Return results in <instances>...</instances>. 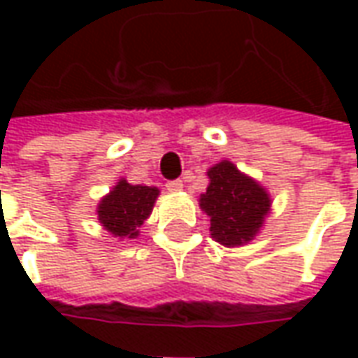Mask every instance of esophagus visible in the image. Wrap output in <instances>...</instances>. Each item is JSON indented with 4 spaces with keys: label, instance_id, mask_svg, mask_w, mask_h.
<instances>
[{
    "label": "esophagus",
    "instance_id": "1",
    "mask_svg": "<svg viewBox=\"0 0 358 358\" xmlns=\"http://www.w3.org/2000/svg\"><path fill=\"white\" fill-rule=\"evenodd\" d=\"M184 187V182L182 180H171V182H166V189L169 192H180Z\"/></svg>",
    "mask_w": 358,
    "mask_h": 358
}]
</instances>
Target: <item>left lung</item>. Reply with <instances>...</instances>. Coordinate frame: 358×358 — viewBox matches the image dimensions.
<instances>
[{"label": "left lung", "mask_w": 358, "mask_h": 358, "mask_svg": "<svg viewBox=\"0 0 358 358\" xmlns=\"http://www.w3.org/2000/svg\"><path fill=\"white\" fill-rule=\"evenodd\" d=\"M207 176L209 186L199 205L210 218V236L226 248L253 240L270 210L266 189L230 161L210 166Z\"/></svg>", "instance_id": "obj_1"}]
</instances>
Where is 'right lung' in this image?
Here are the masks:
<instances>
[{"label":"right lung","instance_id":"obj_1","mask_svg":"<svg viewBox=\"0 0 358 358\" xmlns=\"http://www.w3.org/2000/svg\"><path fill=\"white\" fill-rule=\"evenodd\" d=\"M159 189L153 186H132L124 178L97 205V220L115 238H138L143 220L151 215Z\"/></svg>","mask_w":358,"mask_h":358}]
</instances>
